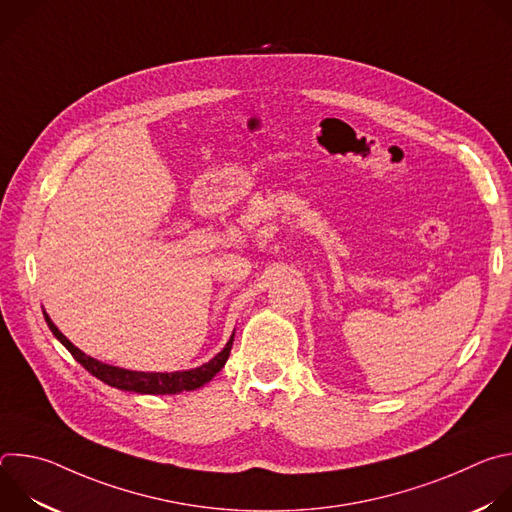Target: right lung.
<instances>
[{"label":"right lung","instance_id":"1","mask_svg":"<svg viewBox=\"0 0 512 512\" xmlns=\"http://www.w3.org/2000/svg\"><path fill=\"white\" fill-rule=\"evenodd\" d=\"M44 320H46L48 328L52 330V334L60 340V344L72 356H75V360L81 362L93 377L107 383L109 387H115V389H121V391H131V393H141V395H176V393H182V391L200 389L202 385H206L218 371L225 367V362L231 354L233 338H235V332H233L227 346L221 352H218L214 358L200 364V367H196V369L174 371V373H143V371H129V369L113 367V364L101 362V360L85 354L81 348H77L56 328V324L50 320V316L46 312H44Z\"/></svg>","mask_w":512,"mask_h":512}]
</instances>
